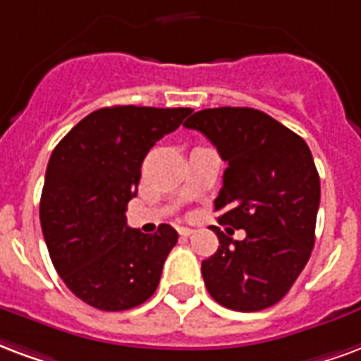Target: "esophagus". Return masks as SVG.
<instances>
[{
  "instance_id": "1",
  "label": "esophagus",
  "mask_w": 361,
  "mask_h": 361,
  "mask_svg": "<svg viewBox=\"0 0 361 361\" xmlns=\"http://www.w3.org/2000/svg\"><path fill=\"white\" fill-rule=\"evenodd\" d=\"M178 231H180L181 237H189V235H193V229L191 228H180Z\"/></svg>"
}]
</instances>
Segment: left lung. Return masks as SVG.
I'll return each instance as SVG.
<instances>
[{"instance_id": "obj_1", "label": "left lung", "mask_w": 361, "mask_h": 361, "mask_svg": "<svg viewBox=\"0 0 361 361\" xmlns=\"http://www.w3.org/2000/svg\"><path fill=\"white\" fill-rule=\"evenodd\" d=\"M197 130L228 162L214 201L226 231L202 260V279L216 302L237 312L269 308L289 293L316 241L319 173L306 141L262 111L220 106L183 124ZM245 228V239L228 237Z\"/></svg>"}]
</instances>
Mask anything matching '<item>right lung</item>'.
<instances>
[{"mask_svg": "<svg viewBox=\"0 0 361 361\" xmlns=\"http://www.w3.org/2000/svg\"><path fill=\"white\" fill-rule=\"evenodd\" d=\"M191 109L105 106L82 118L53 149L39 201L51 262L80 300L105 312L140 306L159 287L178 231L128 228L151 147L178 130Z\"/></svg>", "mask_w": 361, "mask_h": 361, "instance_id": "add662e5", "label": "right lung"}]
</instances>
